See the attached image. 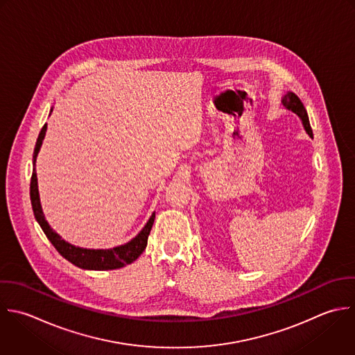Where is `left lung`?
I'll list each match as a JSON object with an SVG mask.
<instances>
[{"mask_svg": "<svg viewBox=\"0 0 355 355\" xmlns=\"http://www.w3.org/2000/svg\"><path fill=\"white\" fill-rule=\"evenodd\" d=\"M282 105L285 106V109H288V110L296 113V114L300 117V120H302V123H303V125H304V130H306L307 134L313 138V130H311V125H310L309 114H307V110H306L303 102L300 101V98H299L295 92L288 91V92L282 96Z\"/></svg>", "mask_w": 355, "mask_h": 355, "instance_id": "obj_1", "label": "left lung"}]
</instances>
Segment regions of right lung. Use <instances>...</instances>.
Returning a JSON list of instances; mask_svg holds the SVG:
<instances>
[{
    "instance_id": "1",
    "label": "right lung",
    "mask_w": 355,
    "mask_h": 355,
    "mask_svg": "<svg viewBox=\"0 0 355 355\" xmlns=\"http://www.w3.org/2000/svg\"><path fill=\"white\" fill-rule=\"evenodd\" d=\"M52 112V109H51ZM46 132V124L41 128L34 153H33V174H31V182H30V200L33 206V213L40 224L41 230L49 239V242L53 245V248L59 252V254L74 264L78 268L83 270H92V271H106V270H117L121 268L127 264H131L135 261L142 252L145 250L148 245V236L150 234L153 221H155V213H152L150 218L145 224V227L141 230V232L132 238L130 242L116 246L113 249H85V248H78L74 246L62 236H59L48 224V221L44 217L41 202H40V193H38V184H37V173H35V162H37V155L40 152V148L42 145L44 137Z\"/></svg>"
}]
</instances>
